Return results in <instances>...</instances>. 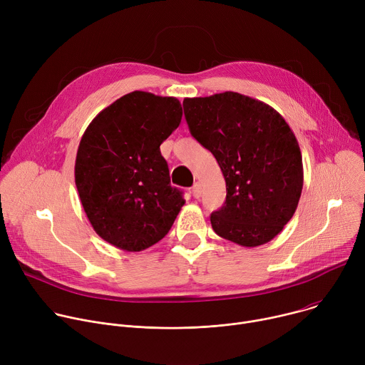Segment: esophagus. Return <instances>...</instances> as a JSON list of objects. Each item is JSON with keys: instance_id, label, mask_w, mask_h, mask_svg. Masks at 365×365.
<instances>
[{"instance_id": "1", "label": "esophagus", "mask_w": 365, "mask_h": 365, "mask_svg": "<svg viewBox=\"0 0 365 365\" xmlns=\"http://www.w3.org/2000/svg\"><path fill=\"white\" fill-rule=\"evenodd\" d=\"M192 195H193V197H196V199L200 197V195H202V185H200V183H195V185H193V187H192Z\"/></svg>"}]
</instances>
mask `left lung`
Listing matches in <instances>:
<instances>
[{
  "label": "left lung",
  "mask_w": 365,
  "mask_h": 365,
  "mask_svg": "<svg viewBox=\"0 0 365 365\" xmlns=\"http://www.w3.org/2000/svg\"><path fill=\"white\" fill-rule=\"evenodd\" d=\"M183 110L227 183L224 206L211 214L214 231L242 247L272 241L292 220L303 187L302 153L289 124L267 103L230 91L185 98Z\"/></svg>",
  "instance_id": "obj_1"
}]
</instances>
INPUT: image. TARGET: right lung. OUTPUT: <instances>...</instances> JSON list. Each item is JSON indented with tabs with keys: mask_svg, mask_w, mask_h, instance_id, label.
<instances>
[{
	"mask_svg": "<svg viewBox=\"0 0 365 365\" xmlns=\"http://www.w3.org/2000/svg\"><path fill=\"white\" fill-rule=\"evenodd\" d=\"M173 96L130 92L102 110L85 130L75 183L95 232L125 251L159 242L185 205L170 185L160 144L179 127Z\"/></svg>",
	"mask_w": 365,
	"mask_h": 365,
	"instance_id": "right-lung-1",
	"label": "right lung"
}]
</instances>
